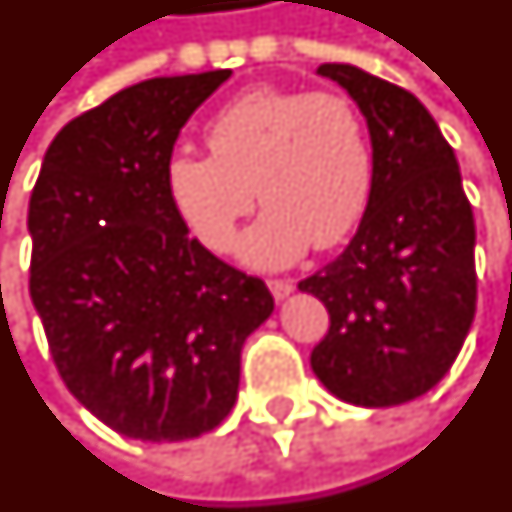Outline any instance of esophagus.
<instances>
[{
	"label": "esophagus",
	"instance_id": "1",
	"mask_svg": "<svg viewBox=\"0 0 512 512\" xmlns=\"http://www.w3.org/2000/svg\"><path fill=\"white\" fill-rule=\"evenodd\" d=\"M268 288L274 293V299H285L296 285H293V280H288V277H277V280H268Z\"/></svg>",
	"mask_w": 512,
	"mask_h": 512
}]
</instances>
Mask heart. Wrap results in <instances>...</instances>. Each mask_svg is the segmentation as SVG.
Listing matches in <instances>:
<instances>
[{
	"label": "heart",
	"instance_id": "obj_1",
	"mask_svg": "<svg viewBox=\"0 0 512 512\" xmlns=\"http://www.w3.org/2000/svg\"><path fill=\"white\" fill-rule=\"evenodd\" d=\"M205 141L210 157H169L166 191L210 252H230L255 191L266 210L244 235L241 257L257 268L291 263L310 241L338 244L366 210L371 135L346 94L257 85L221 107Z\"/></svg>",
	"mask_w": 512,
	"mask_h": 512
}]
</instances>
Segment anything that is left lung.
<instances>
[{
    "mask_svg": "<svg viewBox=\"0 0 512 512\" xmlns=\"http://www.w3.org/2000/svg\"><path fill=\"white\" fill-rule=\"evenodd\" d=\"M318 74L366 116L374 177L355 238L299 282L330 313L310 366L349 405H402L443 380L471 330L474 213L455 149L416 96L346 63Z\"/></svg>",
    "mask_w": 512,
    "mask_h": 512,
    "instance_id": "8db88e82",
    "label": "left lung"
}]
</instances>
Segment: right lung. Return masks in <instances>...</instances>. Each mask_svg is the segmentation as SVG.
Masks as SVG:
<instances>
[{"label":"right lung","mask_w":512,"mask_h":512,"mask_svg":"<svg viewBox=\"0 0 512 512\" xmlns=\"http://www.w3.org/2000/svg\"><path fill=\"white\" fill-rule=\"evenodd\" d=\"M230 69L130 85L57 132L30 196V296L60 380L110 430L185 441L235 405L266 282L188 235L166 191L185 121Z\"/></svg>","instance_id":"1"}]
</instances>
